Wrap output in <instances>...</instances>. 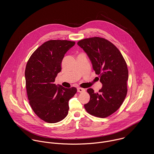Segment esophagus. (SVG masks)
Listing matches in <instances>:
<instances>
[{
	"label": "esophagus",
	"mask_w": 154,
	"mask_h": 154,
	"mask_svg": "<svg viewBox=\"0 0 154 154\" xmlns=\"http://www.w3.org/2000/svg\"><path fill=\"white\" fill-rule=\"evenodd\" d=\"M77 91L79 92H82L85 91V89L83 88H77Z\"/></svg>",
	"instance_id": "esophagus-1"
}]
</instances>
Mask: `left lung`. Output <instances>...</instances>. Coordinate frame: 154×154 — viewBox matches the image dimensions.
Masks as SVG:
<instances>
[{"instance_id": "8db88e82", "label": "left lung", "mask_w": 154, "mask_h": 154, "mask_svg": "<svg viewBox=\"0 0 154 154\" xmlns=\"http://www.w3.org/2000/svg\"><path fill=\"white\" fill-rule=\"evenodd\" d=\"M87 53L102 88L99 92L88 88L90 100L84 105L88 113L104 118L118 110L127 94L129 73L126 63L119 49L100 37L82 40L78 43Z\"/></svg>"}]
</instances>
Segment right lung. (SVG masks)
Here are the masks:
<instances>
[{
  "instance_id": "1",
  "label": "right lung",
  "mask_w": 154,
  "mask_h": 154,
  "mask_svg": "<svg viewBox=\"0 0 154 154\" xmlns=\"http://www.w3.org/2000/svg\"><path fill=\"white\" fill-rule=\"evenodd\" d=\"M75 44L67 40H50L40 46L29 57L25 71L29 104L45 122L54 123L64 119L69 101L76 88H66L54 83L61 71V63L67 51Z\"/></svg>"
}]
</instances>
